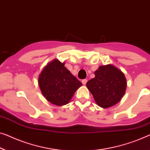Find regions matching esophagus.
I'll list each match as a JSON object with an SVG mask.
<instances>
[{"label":"esophagus","instance_id":"1","mask_svg":"<svg viewBox=\"0 0 150 150\" xmlns=\"http://www.w3.org/2000/svg\"><path fill=\"white\" fill-rule=\"evenodd\" d=\"M87 81H88V80H87V79H83V80H82V83L83 84V85H86Z\"/></svg>","mask_w":150,"mask_h":150}]
</instances>
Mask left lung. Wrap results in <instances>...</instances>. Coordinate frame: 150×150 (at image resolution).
I'll return each mask as SVG.
<instances>
[{
	"instance_id": "left-lung-1",
	"label": "left lung",
	"mask_w": 150,
	"mask_h": 150,
	"mask_svg": "<svg viewBox=\"0 0 150 150\" xmlns=\"http://www.w3.org/2000/svg\"><path fill=\"white\" fill-rule=\"evenodd\" d=\"M95 77L86 86L98 106L107 108L118 103L127 88V79L120 69L112 64L100 66L95 71Z\"/></svg>"
}]
</instances>
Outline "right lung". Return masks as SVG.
Here are the masks:
<instances>
[{
    "label": "right lung",
    "instance_id": "1",
    "mask_svg": "<svg viewBox=\"0 0 150 150\" xmlns=\"http://www.w3.org/2000/svg\"><path fill=\"white\" fill-rule=\"evenodd\" d=\"M38 84L44 98L59 106L68 104L82 85L64 67V62L58 59H54L42 69Z\"/></svg>",
    "mask_w": 150,
    "mask_h": 150
}]
</instances>
